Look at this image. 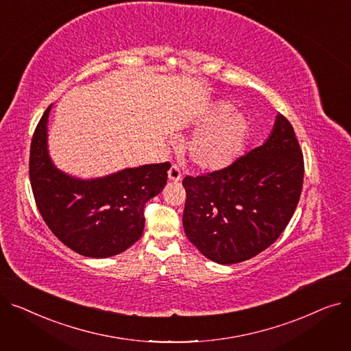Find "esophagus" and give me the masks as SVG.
Segmentation results:
<instances>
[{
	"mask_svg": "<svg viewBox=\"0 0 351 351\" xmlns=\"http://www.w3.org/2000/svg\"><path fill=\"white\" fill-rule=\"evenodd\" d=\"M168 178H169V180H172V182H179V180L182 179V172H180L178 165H172V166H171V169H169V172H168Z\"/></svg>",
	"mask_w": 351,
	"mask_h": 351,
	"instance_id": "esophagus-1",
	"label": "esophagus"
}]
</instances>
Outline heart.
Listing matches in <instances>:
<instances>
[{"label": "heart", "instance_id": "obj_1", "mask_svg": "<svg viewBox=\"0 0 351 351\" xmlns=\"http://www.w3.org/2000/svg\"><path fill=\"white\" fill-rule=\"evenodd\" d=\"M197 132L188 145L191 160L204 171L228 168L245 151L250 122L246 115L236 112L232 104L222 101L196 122Z\"/></svg>", "mask_w": 351, "mask_h": 351}]
</instances>
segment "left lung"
Instances as JSON below:
<instances>
[{"label": "left lung", "instance_id": "obj_1", "mask_svg": "<svg viewBox=\"0 0 351 351\" xmlns=\"http://www.w3.org/2000/svg\"><path fill=\"white\" fill-rule=\"evenodd\" d=\"M303 176L300 145L279 114L263 145L228 168L183 179V229L197 250L219 265L252 259L286 229Z\"/></svg>", "mask_w": 351, "mask_h": 351}]
</instances>
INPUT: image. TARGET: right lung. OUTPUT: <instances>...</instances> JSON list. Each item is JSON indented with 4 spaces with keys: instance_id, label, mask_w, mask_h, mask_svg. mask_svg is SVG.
Masks as SVG:
<instances>
[{
    "instance_id": "obj_1",
    "label": "right lung",
    "mask_w": 351,
    "mask_h": 351,
    "mask_svg": "<svg viewBox=\"0 0 351 351\" xmlns=\"http://www.w3.org/2000/svg\"><path fill=\"white\" fill-rule=\"evenodd\" d=\"M51 108L35 128L29 152L31 188L44 222L82 256L102 259L125 252L142 236L145 204L162 192L171 165H142L94 179L71 176L49 156Z\"/></svg>"
}]
</instances>
